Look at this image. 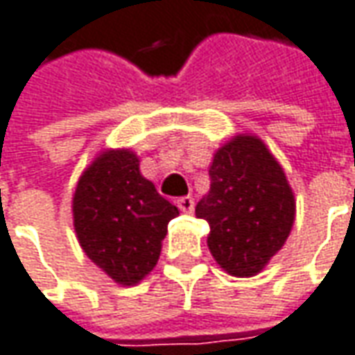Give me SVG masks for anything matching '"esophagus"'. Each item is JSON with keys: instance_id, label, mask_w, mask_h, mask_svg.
<instances>
[{"instance_id": "1", "label": "esophagus", "mask_w": 355, "mask_h": 355, "mask_svg": "<svg viewBox=\"0 0 355 355\" xmlns=\"http://www.w3.org/2000/svg\"><path fill=\"white\" fill-rule=\"evenodd\" d=\"M178 207H180V211L182 213H187V215H191L193 213V209H195V201H193V197H180L178 199Z\"/></svg>"}]
</instances>
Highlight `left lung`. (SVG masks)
I'll return each instance as SVG.
<instances>
[{
  "label": "left lung",
  "mask_w": 355,
  "mask_h": 355,
  "mask_svg": "<svg viewBox=\"0 0 355 355\" xmlns=\"http://www.w3.org/2000/svg\"><path fill=\"white\" fill-rule=\"evenodd\" d=\"M209 175L211 189L195 207L211 228L207 246L225 272L252 277L293 228V191L279 162L252 135H239L216 150Z\"/></svg>",
  "instance_id": "left-lung-1"
}]
</instances>
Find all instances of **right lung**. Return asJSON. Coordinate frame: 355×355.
Segmentation results:
<instances>
[{
	"mask_svg": "<svg viewBox=\"0 0 355 355\" xmlns=\"http://www.w3.org/2000/svg\"><path fill=\"white\" fill-rule=\"evenodd\" d=\"M85 256L119 285H137L158 263L168 223L180 215L142 178L130 150H105L82 173L72 201Z\"/></svg>",
	"mask_w": 355,
	"mask_h": 355,
	"instance_id": "1",
	"label": "right lung"
}]
</instances>
